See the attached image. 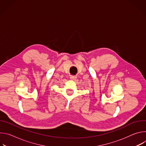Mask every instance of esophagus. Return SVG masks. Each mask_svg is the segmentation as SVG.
<instances>
[{"mask_svg":"<svg viewBox=\"0 0 146 146\" xmlns=\"http://www.w3.org/2000/svg\"><path fill=\"white\" fill-rule=\"evenodd\" d=\"M70 78L71 80H76V78H77V76H70Z\"/></svg>","mask_w":146,"mask_h":146,"instance_id":"obj_1","label":"esophagus"}]
</instances>
